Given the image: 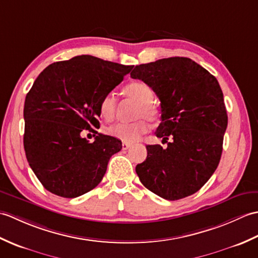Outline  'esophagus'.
Here are the masks:
<instances>
[{
	"mask_svg": "<svg viewBox=\"0 0 258 258\" xmlns=\"http://www.w3.org/2000/svg\"><path fill=\"white\" fill-rule=\"evenodd\" d=\"M130 147H132V144L126 143V142H123V143H122V149L123 150H128Z\"/></svg>",
	"mask_w": 258,
	"mask_h": 258,
	"instance_id": "obj_1",
	"label": "esophagus"
}]
</instances>
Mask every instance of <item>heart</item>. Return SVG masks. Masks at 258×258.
Returning <instances> with one entry per match:
<instances>
[{
    "mask_svg": "<svg viewBox=\"0 0 258 258\" xmlns=\"http://www.w3.org/2000/svg\"><path fill=\"white\" fill-rule=\"evenodd\" d=\"M124 93L128 97L140 103V106L136 112V117H142L134 120V122H117L107 126L105 132L107 135L126 143H133L138 141L141 135L147 132L149 124L145 117L150 119H155L157 116V111L152 105L154 100V93L151 87L143 83V82H133L125 86ZM100 113L102 117L106 120H112L116 113V100L112 93H108L102 98L100 104Z\"/></svg>",
    "mask_w": 258,
    "mask_h": 258,
    "instance_id": "b5f03b06",
    "label": "heart"
}]
</instances>
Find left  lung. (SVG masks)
Listing matches in <instances>:
<instances>
[{"instance_id":"obj_1","label":"left lung","mask_w":258,"mask_h":258,"mask_svg":"<svg viewBox=\"0 0 258 258\" xmlns=\"http://www.w3.org/2000/svg\"><path fill=\"white\" fill-rule=\"evenodd\" d=\"M131 78L143 81L161 101L157 138L135 171L147 189L176 201L200 190L218 166L227 113L215 76L187 57H168L136 65ZM168 138L171 141L167 142Z\"/></svg>"}]
</instances>
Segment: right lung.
<instances>
[{
    "instance_id": "add662e5",
    "label": "right lung",
    "mask_w": 258,
    "mask_h": 258,
    "mask_svg": "<svg viewBox=\"0 0 258 258\" xmlns=\"http://www.w3.org/2000/svg\"><path fill=\"white\" fill-rule=\"evenodd\" d=\"M133 65L79 55L48 65L37 76L24 103V150L44 187L74 199L101 182L109 158L122 149L112 136L97 133L102 98L123 81ZM95 132L90 144L80 134Z\"/></svg>"
}]
</instances>
